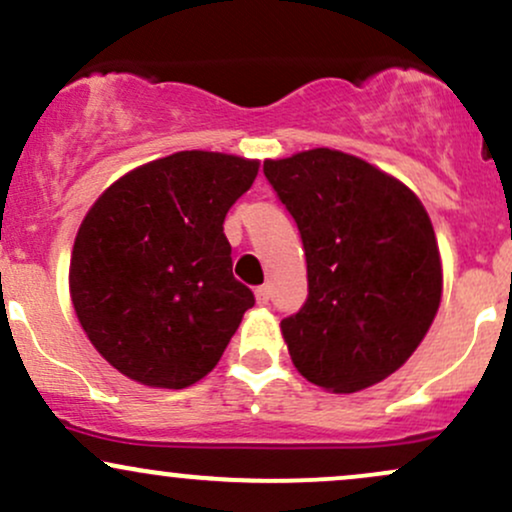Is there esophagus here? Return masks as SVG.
<instances>
[{
    "label": "esophagus",
    "instance_id": "esophagus-1",
    "mask_svg": "<svg viewBox=\"0 0 512 512\" xmlns=\"http://www.w3.org/2000/svg\"><path fill=\"white\" fill-rule=\"evenodd\" d=\"M269 296H272V293H269V286H257V289H255V298H257V303H260V305H267Z\"/></svg>",
    "mask_w": 512,
    "mask_h": 512
}]
</instances>
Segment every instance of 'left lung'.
<instances>
[{"instance_id": "1", "label": "left lung", "mask_w": 512, "mask_h": 512, "mask_svg": "<svg viewBox=\"0 0 512 512\" xmlns=\"http://www.w3.org/2000/svg\"><path fill=\"white\" fill-rule=\"evenodd\" d=\"M262 170L308 262V298L281 320L293 366L332 392L380 383L414 354L440 305L443 272L424 204L342 151H303Z\"/></svg>"}]
</instances>
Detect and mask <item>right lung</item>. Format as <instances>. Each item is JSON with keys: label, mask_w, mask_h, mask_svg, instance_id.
I'll use <instances>...</instances> for the list:
<instances>
[{"label": "right lung", "mask_w": 512, "mask_h": 512, "mask_svg": "<svg viewBox=\"0 0 512 512\" xmlns=\"http://www.w3.org/2000/svg\"><path fill=\"white\" fill-rule=\"evenodd\" d=\"M260 163L180 151L132 170L76 233L69 289L110 366L142 385L197 383L219 363L255 296L233 276L223 219Z\"/></svg>", "instance_id": "add662e5"}]
</instances>
